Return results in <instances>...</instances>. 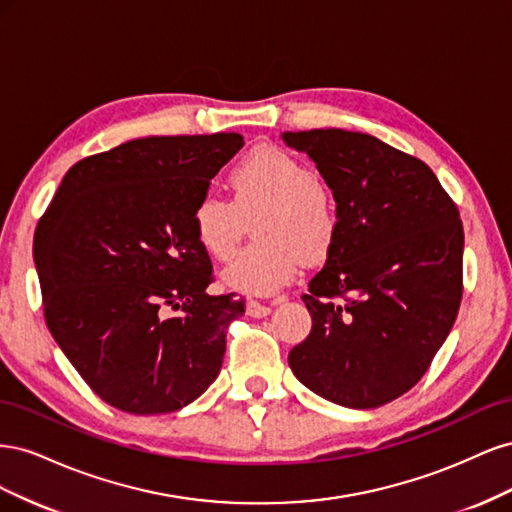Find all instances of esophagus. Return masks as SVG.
Returning <instances> with one entry per match:
<instances>
[{
    "instance_id": "obj_1",
    "label": "esophagus",
    "mask_w": 512,
    "mask_h": 512,
    "mask_svg": "<svg viewBox=\"0 0 512 512\" xmlns=\"http://www.w3.org/2000/svg\"><path fill=\"white\" fill-rule=\"evenodd\" d=\"M247 316H252V318H262V316H267L269 312H271V307L267 305V303H260V301H247Z\"/></svg>"
}]
</instances>
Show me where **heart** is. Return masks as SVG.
Here are the masks:
<instances>
[{"label":"heart","instance_id":"obj_1","mask_svg":"<svg viewBox=\"0 0 512 512\" xmlns=\"http://www.w3.org/2000/svg\"><path fill=\"white\" fill-rule=\"evenodd\" d=\"M232 203L203 196L192 211L198 245L215 258L237 252L245 220L265 209L256 222L258 243L230 262L224 284L245 294H273L297 273L299 260L327 258L337 239L339 211L331 188L299 158L280 147L254 149L230 170Z\"/></svg>","mask_w":512,"mask_h":512}]
</instances>
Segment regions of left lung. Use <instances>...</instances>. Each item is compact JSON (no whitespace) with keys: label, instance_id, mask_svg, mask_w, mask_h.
I'll list each match as a JSON object with an SVG mask.
<instances>
[{"label":"left lung","instance_id":"obj_1","mask_svg":"<svg viewBox=\"0 0 512 512\" xmlns=\"http://www.w3.org/2000/svg\"><path fill=\"white\" fill-rule=\"evenodd\" d=\"M331 188L337 239L303 301L312 331L288 354L309 391L378 408L425 376L463 294L459 209L414 156L346 130L284 132Z\"/></svg>","mask_w":512,"mask_h":512}]
</instances>
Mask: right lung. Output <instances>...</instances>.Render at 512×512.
Instances as JSON below:
<instances>
[{
  "label": "right lung",
  "instance_id": "right-lung-1",
  "mask_svg": "<svg viewBox=\"0 0 512 512\" xmlns=\"http://www.w3.org/2000/svg\"><path fill=\"white\" fill-rule=\"evenodd\" d=\"M241 147L235 132L136 138L76 162L40 218L46 327L108 406L175 412L218 378L245 303L207 294L192 211Z\"/></svg>",
  "mask_w": 512,
  "mask_h": 512
}]
</instances>
